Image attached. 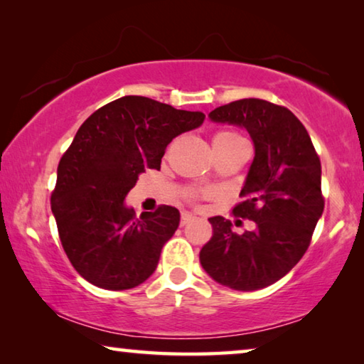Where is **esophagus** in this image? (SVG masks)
Here are the masks:
<instances>
[{"label": "esophagus", "mask_w": 364, "mask_h": 364, "mask_svg": "<svg viewBox=\"0 0 364 364\" xmlns=\"http://www.w3.org/2000/svg\"><path fill=\"white\" fill-rule=\"evenodd\" d=\"M194 220H196L194 215H191V213H183V215H181V226L188 225V223H191V221H194Z\"/></svg>", "instance_id": "34e87169"}]
</instances>
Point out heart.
I'll return each instance as SVG.
<instances>
[{"label":"heart","mask_w":364,"mask_h":364,"mask_svg":"<svg viewBox=\"0 0 364 364\" xmlns=\"http://www.w3.org/2000/svg\"><path fill=\"white\" fill-rule=\"evenodd\" d=\"M236 139H242V138L234 132H220L215 134L213 138V141H236Z\"/></svg>","instance_id":"obj_1"}]
</instances>
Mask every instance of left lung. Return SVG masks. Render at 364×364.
Returning a JSON list of instances; mask_svg holds the SVG:
<instances>
[{
	"label": "left lung",
	"mask_w": 364,
	"mask_h": 364,
	"mask_svg": "<svg viewBox=\"0 0 364 364\" xmlns=\"http://www.w3.org/2000/svg\"><path fill=\"white\" fill-rule=\"evenodd\" d=\"M210 120L242 127L255 157L232 208L255 221L254 231L236 234L231 221L208 218L213 234L200 250L210 278L234 291H258L286 276L308 249L324 210L321 162L310 134L291 110L278 104L239 100L212 110Z\"/></svg>",
	"instance_id": "8db88e82"
}]
</instances>
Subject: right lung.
Masks as SVG:
<instances>
[{"label":"right lung","mask_w":364,"mask_h":364,"mask_svg":"<svg viewBox=\"0 0 364 364\" xmlns=\"http://www.w3.org/2000/svg\"><path fill=\"white\" fill-rule=\"evenodd\" d=\"M204 119L144 96H123L78 128L59 162L51 210L65 255L82 278L125 291L156 271L180 212L160 205L138 218L123 200L141 173L160 168L171 139Z\"/></svg>","instance_id":"1"}]
</instances>
